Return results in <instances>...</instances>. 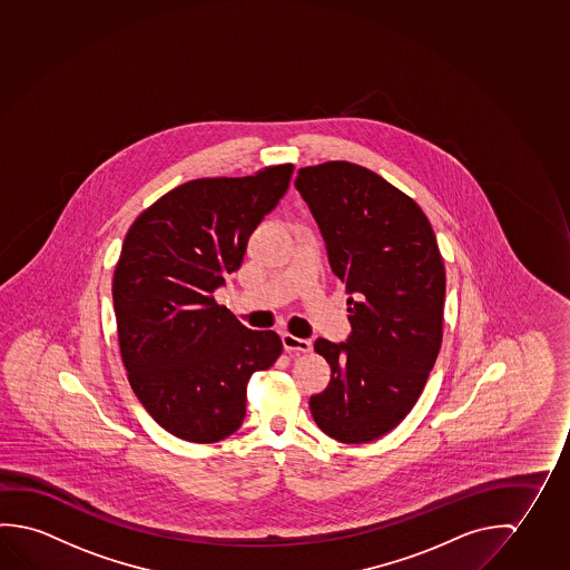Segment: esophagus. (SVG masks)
<instances>
[{"label":"esophagus","mask_w":570,"mask_h":570,"mask_svg":"<svg viewBox=\"0 0 570 570\" xmlns=\"http://www.w3.org/2000/svg\"><path fill=\"white\" fill-rule=\"evenodd\" d=\"M281 341H283V346H285L287 353H308L313 348V343L308 338H297V336L289 335V333L281 336Z\"/></svg>","instance_id":"esophagus-1"}]
</instances>
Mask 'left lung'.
Segmentation results:
<instances>
[{
  "mask_svg": "<svg viewBox=\"0 0 570 570\" xmlns=\"http://www.w3.org/2000/svg\"><path fill=\"white\" fill-rule=\"evenodd\" d=\"M295 188L346 287V343L316 338L331 382L308 400L316 425L344 443L394 430L422 394L442 346L445 272L434 229L406 194L362 166L298 170Z\"/></svg>",
  "mask_w": 570,
  "mask_h": 570,
  "instance_id": "8db88e82",
  "label": "left lung"
}]
</instances>
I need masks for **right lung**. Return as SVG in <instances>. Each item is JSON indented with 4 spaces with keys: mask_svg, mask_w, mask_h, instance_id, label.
I'll use <instances>...</instances> for the list:
<instances>
[{
    "mask_svg": "<svg viewBox=\"0 0 570 570\" xmlns=\"http://www.w3.org/2000/svg\"><path fill=\"white\" fill-rule=\"evenodd\" d=\"M293 164L244 178L181 184L136 217L112 279L118 344L146 412L186 442L234 434L247 380L279 358L273 331H252L214 293L244 262L249 235L289 188Z\"/></svg>",
    "mask_w": 570,
    "mask_h": 570,
    "instance_id": "add662e5",
    "label": "right lung"
}]
</instances>
